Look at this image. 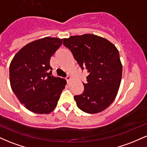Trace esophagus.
Instances as JSON below:
<instances>
[{"label": "esophagus", "instance_id": "34e87169", "mask_svg": "<svg viewBox=\"0 0 147 147\" xmlns=\"http://www.w3.org/2000/svg\"><path fill=\"white\" fill-rule=\"evenodd\" d=\"M71 79H72L71 76H67V77H65V80H66L67 83H70V82Z\"/></svg>", "mask_w": 147, "mask_h": 147}]
</instances>
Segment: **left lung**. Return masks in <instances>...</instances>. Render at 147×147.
Segmentation results:
<instances>
[{"mask_svg":"<svg viewBox=\"0 0 147 147\" xmlns=\"http://www.w3.org/2000/svg\"><path fill=\"white\" fill-rule=\"evenodd\" d=\"M63 41L82 70L89 73L84 92L74 96L77 107L87 113L102 112L113 102L120 86L122 65L117 49L106 38L90 34Z\"/></svg>","mask_w":147,"mask_h":147,"instance_id":"1","label":"left lung"}]
</instances>
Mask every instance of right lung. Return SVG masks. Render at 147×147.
<instances>
[{"mask_svg": "<svg viewBox=\"0 0 147 147\" xmlns=\"http://www.w3.org/2000/svg\"><path fill=\"white\" fill-rule=\"evenodd\" d=\"M62 44V39L45 37L25 45L9 65L13 92L27 109L48 114L57 105L66 81L52 75L50 60Z\"/></svg>", "mask_w": 147, "mask_h": 147, "instance_id": "1", "label": "right lung"}]
</instances>
